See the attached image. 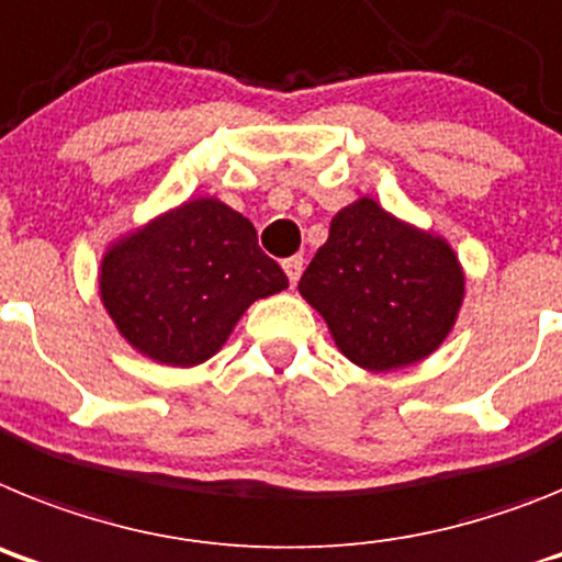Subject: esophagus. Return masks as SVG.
Returning a JSON list of instances; mask_svg holds the SVG:
<instances>
[{
  "label": "esophagus",
  "instance_id": "obj_1",
  "mask_svg": "<svg viewBox=\"0 0 562 562\" xmlns=\"http://www.w3.org/2000/svg\"><path fill=\"white\" fill-rule=\"evenodd\" d=\"M282 268H285L291 285H296V280L302 277V257H288V260H282Z\"/></svg>",
  "mask_w": 562,
  "mask_h": 562
}]
</instances>
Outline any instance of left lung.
Wrapping results in <instances>:
<instances>
[{
    "instance_id": "obj_1",
    "label": "left lung",
    "mask_w": 562,
    "mask_h": 562,
    "mask_svg": "<svg viewBox=\"0 0 562 562\" xmlns=\"http://www.w3.org/2000/svg\"><path fill=\"white\" fill-rule=\"evenodd\" d=\"M300 294L350 362L384 373L422 362L447 339L463 302V271L443 237L362 198L330 221Z\"/></svg>"
}]
</instances>
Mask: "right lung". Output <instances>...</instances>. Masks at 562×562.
I'll return each instance as SVG.
<instances>
[{"label":"right lung","mask_w":562,"mask_h":562,"mask_svg":"<svg viewBox=\"0 0 562 562\" xmlns=\"http://www.w3.org/2000/svg\"><path fill=\"white\" fill-rule=\"evenodd\" d=\"M99 288L106 314L138 353L192 368L223 348L254 300L288 288V277L240 212L198 198L112 243Z\"/></svg>","instance_id":"add662e5"}]
</instances>
